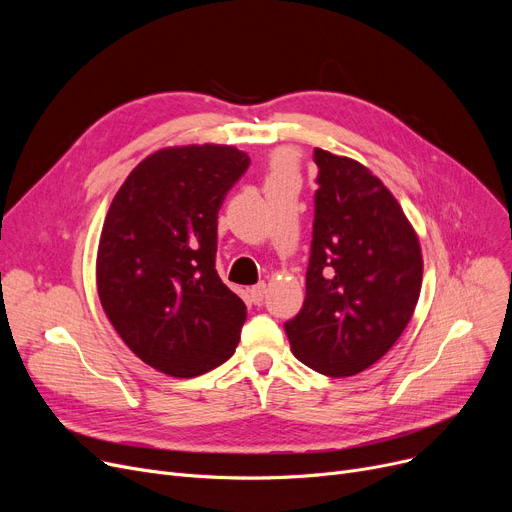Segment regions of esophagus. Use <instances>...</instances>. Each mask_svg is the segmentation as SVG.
<instances>
[{
  "instance_id": "obj_1",
  "label": "esophagus",
  "mask_w": 512,
  "mask_h": 512,
  "mask_svg": "<svg viewBox=\"0 0 512 512\" xmlns=\"http://www.w3.org/2000/svg\"><path fill=\"white\" fill-rule=\"evenodd\" d=\"M265 290H267V286H265L263 282H259V284H255V286H251V288H249V294H251V301H253L255 305L263 303V297H265Z\"/></svg>"
}]
</instances>
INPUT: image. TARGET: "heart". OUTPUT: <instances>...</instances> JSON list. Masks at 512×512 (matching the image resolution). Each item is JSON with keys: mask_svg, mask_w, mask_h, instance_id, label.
<instances>
[{"mask_svg": "<svg viewBox=\"0 0 512 512\" xmlns=\"http://www.w3.org/2000/svg\"><path fill=\"white\" fill-rule=\"evenodd\" d=\"M272 180H294V159L290 155H278L272 164Z\"/></svg>", "mask_w": 512, "mask_h": 512, "instance_id": "1", "label": "heart"}]
</instances>
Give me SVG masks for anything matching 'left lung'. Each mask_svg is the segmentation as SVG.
Segmentation results:
<instances>
[{"mask_svg":"<svg viewBox=\"0 0 512 512\" xmlns=\"http://www.w3.org/2000/svg\"><path fill=\"white\" fill-rule=\"evenodd\" d=\"M313 159L319 172L307 294L284 330L299 361L348 378L382 359L405 332L423 257L405 211L378 176L324 149Z\"/></svg>","mask_w":512,"mask_h":512,"instance_id":"8db88e82","label":"left lung"}]
</instances>
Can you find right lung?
<instances>
[{
  "instance_id": "add662e5",
  "label": "right lung",
  "mask_w": 512,
  "mask_h": 512,
  "mask_svg": "<svg viewBox=\"0 0 512 512\" xmlns=\"http://www.w3.org/2000/svg\"><path fill=\"white\" fill-rule=\"evenodd\" d=\"M251 159L230 145L159 149L134 168L105 215L101 307L130 351L195 378L228 361L247 307L215 272L218 211Z\"/></svg>"
}]
</instances>
